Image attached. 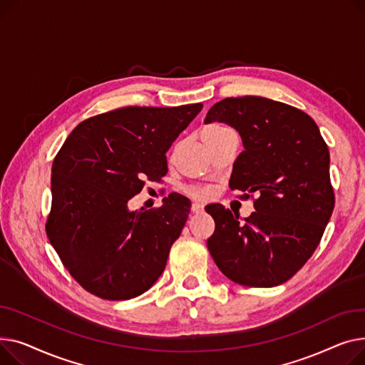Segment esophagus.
Returning a JSON list of instances; mask_svg holds the SVG:
<instances>
[{"instance_id":"1","label":"esophagus","mask_w":365,"mask_h":365,"mask_svg":"<svg viewBox=\"0 0 365 365\" xmlns=\"http://www.w3.org/2000/svg\"><path fill=\"white\" fill-rule=\"evenodd\" d=\"M203 207H205V206H203L202 203H197V202H196V203L191 205V212H192V213H200V212L203 210Z\"/></svg>"}]
</instances>
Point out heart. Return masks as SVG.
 I'll list each match as a JSON object with an SVG mask.
<instances>
[{
    "mask_svg": "<svg viewBox=\"0 0 365 365\" xmlns=\"http://www.w3.org/2000/svg\"><path fill=\"white\" fill-rule=\"evenodd\" d=\"M225 131H230V130H227V128H222V126H209V128H206V130L203 131L202 138L218 135V134H222ZM190 195L192 197H196V199H209L210 188H207V187H195V188L190 190Z\"/></svg>",
    "mask_w": 365,
    "mask_h": 365,
    "instance_id": "b5f03b06",
    "label": "heart"
}]
</instances>
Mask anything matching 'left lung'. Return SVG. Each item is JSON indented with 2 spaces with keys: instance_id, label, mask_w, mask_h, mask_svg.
Returning <instances> with one entry per match:
<instances>
[{
  "instance_id": "8db88e82",
  "label": "left lung",
  "mask_w": 365,
  "mask_h": 365,
  "mask_svg": "<svg viewBox=\"0 0 365 365\" xmlns=\"http://www.w3.org/2000/svg\"><path fill=\"white\" fill-rule=\"evenodd\" d=\"M212 122L230 125L243 143L231 190L258 199L243 221L222 205L206 206L215 221L207 249L234 283L282 284L311 258L330 221L329 147L311 116L265 97L221 100L206 115L205 123Z\"/></svg>"
}]
</instances>
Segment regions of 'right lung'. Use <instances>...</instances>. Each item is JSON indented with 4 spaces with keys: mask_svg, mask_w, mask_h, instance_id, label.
Returning a JSON list of instances; mask_svg holds the SVG:
<instances>
[{
    "mask_svg": "<svg viewBox=\"0 0 365 365\" xmlns=\"http://www.w3.org/2000/svg\"><path fill=\"white\" fill-rule=\"evenodd\" d=\"M203 104L122 107L83 120L51 168L47 235L90 293L125 301L152 287L180 237L191 203L173 192L158 209L128 206L144 180L168 173L166 152Z\"/></svg>",
    "mask_w": 365,
    "mask_h": 365,
    "instance_id": "obj_1",
    "label": "right lung"
}]
</instances>
